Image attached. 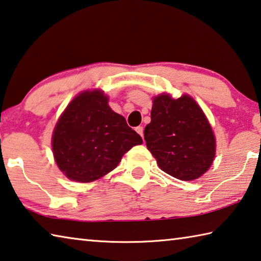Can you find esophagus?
Wrapping results in <instances>:
<instances>
[{"instance_id": "obj_1", "label": "esophagus", "mask_w": 261, "mask_h": 261, "mask_svg": "<svg viewBox=\"0 0 261 261\" xmlns=\"http://www.w3.org/2000/svg\"><path fill=\"white\" fill-rule=\"evenodd\" d=\"M136 131L138 132V134H139L141 137H144V127H143V126H137V127H136Z\"/></svg>"}]
</instances>
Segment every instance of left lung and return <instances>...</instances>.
<instances>
[{
    "label": "left lung",
    "instance_id": "left-lung-1",
    "mask_svg": "<svg viewBox=\"0 0 261 261\" xmlns=\"http://www.w3.org/2000/svg\"><path fill=\"white\" fill-rule=\"evenodd\" d=\"M151 121L145 127L147 148L162 171L191 181L209 170L216 155V138L209 121L188 94L173 99L155 97Z\"/></svg>",
    "mask_w": 261,
    "mask_h": 261
}]
</instances>
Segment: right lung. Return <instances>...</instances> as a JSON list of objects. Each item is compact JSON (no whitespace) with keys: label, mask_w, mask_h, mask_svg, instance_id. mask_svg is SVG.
Masks as SVG:
<instances>
[{"label":"right lung","mask_w":261,"mask_h":261,"mask_svg":"<svg viewBox=\"0 0 261 261\" xmlns=\"http://www.w3.org/2000/svg\"><path fill=\"white\" fill-rule=\"evenodd\" d=\"M141 137L108 105L101 90L83 91L68 103L52 135V151L70 180L91 182L114 170Z\"/></svg>","instance_id":"obj_1"}]
</instances>
